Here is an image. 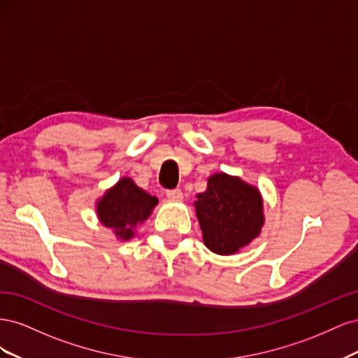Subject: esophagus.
<instances>
[{"label": "esophagus", "instance_id": "esophagus-1", "mask_svg": "<svg viewBox=\"0 0 358 358\" xmlns=\"http://www.w3.org/2000/svg\"><path fill=\"white\" fill-rule=\"evenodd\" d=\"M167 199L170 201H180L183 199V192L180 189H169L167 191Z\"/></svg>", "mask_w": 358, "mask_h": 358}]
</instances>
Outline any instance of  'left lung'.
Segmentation results:
<instances>
[{
  "label": "left lung",
  "mask_w": 358,
  "mask_h": 358,
  "mask_svg": "<svg viewBox=\"0 0 358 358\" xmlns=\"http://www.w3.org/2000/svg\"><path fill=\"white\" fill-rule=\"evenodd\" d=\"M196 213L203 242L212 252L231 255L251 243L264 224L263 199L258 188L241 178L215 173L208 188L197 194Z\"/></svg>",
  "instance_id": "1"
}]
</instances>
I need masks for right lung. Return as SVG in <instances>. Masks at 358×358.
Masks as SVG:
<instances>
[{"label": "right lung", "instance_id": "obj_1", "mask_svg": "<svg viewBox=\"0 0 358 358\" xmlns=\"http://www.w3.org/2000/svg\"><path fill=\"white\" fill-rule=\"evenodd\" d=\"M157 203L158 199L138 188L133 179L122 178L96 201V215L119 241H129L136 227L149 218Z\"/></svg>", "mask_w": 358, "mask_h": 358}]
</instances>
